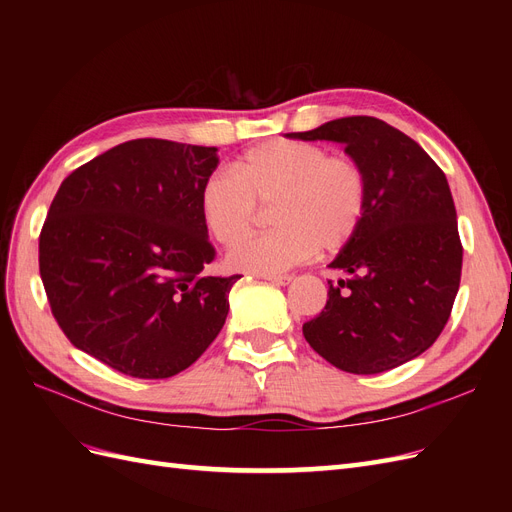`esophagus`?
I'll return each instance as SVG.
<instances>
[{"label":"esophagus","instance_id":"1","mask_svg":"<svg viewBox=\"0 0 512 512\" xmlns=\"http://www.w3.org/2000/svg\"><path fill=\"white\" fill-rule=\"evenodd\" d=\"M262 277H265V280H269L275 286H286V284L292 282V275H262Z\"/></svg>","mask_w":512,"mask_h":512}]
</instances>
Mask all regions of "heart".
<instances>
[{
	"label": "heart",
	"mask_w": 512,
	"mask_h": 512,
	"mask_svg": "<svg viewBox=\"0 0 512 512\" xmlns=\"http://www.w3.org/2000/svg\"><path fill=\"white\" fill-rule=\"evenodd\" d=\"M258 202L276 203L278 228L237 243L228 267L277 275L318 247L335 252L356 235L367 209V175L359 162L331 156L322 145L273 138L247 149L235 173L218 170L203 183L200 215L209 235L230 245L249 229Z\"/></svg>",
	"instance_id": "heart-1"
}]
</instances>
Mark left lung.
<instances>
[{"label": "left lung", "mask_w": 512, "mask_h": 512, "mask_svg": "<svg viewBox=\"0 0 512 512\" xmlns=\"http://www.w3.org/2000/svg\"><path fill=\"white\" fill-rule=\"evenodd\" d=\"M301 141L342 143L367 175V209L331 269L322 312L303 335L348 374H380L423 354L451 316L463 247L457 211L440 166L410 136L376 117H342Z\"/></svg>", "instance_id": "1"}]
</instances>
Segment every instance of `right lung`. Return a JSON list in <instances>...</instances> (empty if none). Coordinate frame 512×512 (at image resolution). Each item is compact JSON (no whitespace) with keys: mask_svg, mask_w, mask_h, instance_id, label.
<instances>
[{"mask_svg":"<svg viewBox=\"0 0 512 512\" xmlns=\"http://www.w3.org/2000/svg\"><path fill=\"white\" fill-rule=\"evenodd\" d=\"M215 147L136 138L64 179L40 232L51 312L79 350L121 374L188 369L228 316L239 275L213 277L200 190Z\"/></svg>","mask_w":512,"mask_h":512,"instance_id":"1","label":"right lung"}]
</instances>
